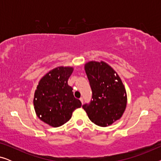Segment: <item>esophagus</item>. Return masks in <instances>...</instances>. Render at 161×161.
I'll return each mask as SVG.
<instances>
[{
    "label": "esophagus",
    "instance_id": "1",
    "mask_svg": "<svg viewBox=\"0 0 161 161\" xmlns=\"http://www.w3.org/2000/svg\"><path fill=\"white\" fill-rule=\"evenodd\" d=\"M80 102L82 103V104H83V97H80Z\"/></svg>",
    "mask_w": 161,
    "mask_h": 161
}]
</instances>
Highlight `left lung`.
<instances>
[{
	"label": "left lung",
	"instance_id": "8db88e82",
	"mask_svg": "<svg viewBox=\"0 0 161 161\" xmlns=\"http://www.w3.org/2000/svg\"><path fill=\"white\" fill-rule=\"evenodd\" d=\"M85 71L92 92L91 102L83 105L89 119L107 127L119 119L127 105V94L122 80L104 61H89Z\"/></svg>",
	"mask_w": 161,
	"mask_h": 161
}]
</instances>
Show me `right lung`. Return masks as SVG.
<instances>
[{
	"instance_id": "add662e5",
	"label": "right lung",
	"mask_w": 161,
	"mask_h": 161,
	"mask_svg": "<svg viewBox=\"0 0 161 161\" xmlns=\"http://www.w3.org/2000/svg\"><path fill=\"white\" fill-rule=\"evenodd\" d=\"M72 72L73 68L70 67H58L50 70L39 80L35 91L34 105L36 115L52 127H57L67 122L72 112L82 105L68 85Z\"/></svg>"
}]
</instances>
